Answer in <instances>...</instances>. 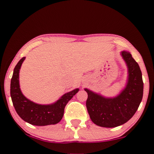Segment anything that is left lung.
I'll use <instances>...</instances> for the list:
<instances>
[{
	"instance_id": "1",
	"label": "left lung",
	"mask_w": 154,
	"mask_h": 154,
	"mask_svg": "<svg viewBox=\"0 0 154 154\" xmlns=\"http://www.w3.org/2000/svg\"><path fill=\"white\" fill-rule=\"evenodd\" d=\"M128 69L126 87L115 97H105L87 88L86 107L90 118L98 126L114 128L132 118L139 108L143 94L142 72L137 62L128 51H121Z\"/></svg>"
}]
</instances>
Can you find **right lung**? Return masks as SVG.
Segmentation results:
<instances>
[{
	"mask_svg": "<svg viewBox=\"0 0 154 154\" xmlns=\"http://www.w3.org/2000/svg\"><path fill=\"white\" fill-rule=\"evenodd\" d=\"M26 57L18 62L14 68L11 80V97L15 111L23 120L35 126H48L58 124L64 116L65 106L79 90L76 88L62 95L55 103L40 105L32 102L23 94L20 90L19 73Z\"/></svg>",
	"mask_w": 154,
	"mask_h": 154,
	"instance_id": "1",
	"label": "right lung"
}]
</instances>
